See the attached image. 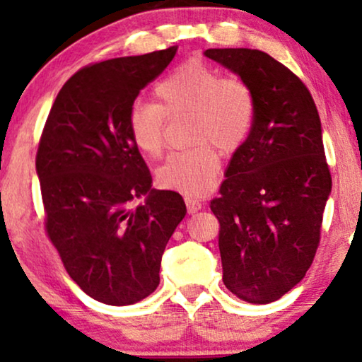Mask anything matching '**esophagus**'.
<instances>
[{
    "label": "esophagus",
    "mask_w": 362,
    "mask_h": 362,
    "mask_svg": "<svg viewBox=\"0 0 362 362\" xmlns=\"http://www.w3.org/2000/svg\"><path fill=\"white\" fill-rule=\"evenodd\" d=\"M185 205L188 213H197L198 210H202V202L197 200V198H185Z\"/></svg>",
    "instance_id": "1"
}]
</instances>
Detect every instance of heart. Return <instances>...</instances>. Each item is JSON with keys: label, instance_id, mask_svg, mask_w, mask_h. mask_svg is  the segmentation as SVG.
I'll return each mask as SVG.
<instances>
[{"label": "heart", "instance_id": "b5f03b06", "mask_svg": "<svg viewBox=\"0 0 362 362\" xmlns=\"http://www.w3.org/2000/svg\"><path fill=\"white\" fill-rule=\"evenodd\" d=\"M156 103L137 101L128 115V129L137 149L157 159L165 146L167 116L193 115L192 151L174 152L159 169L160 185L185 197H202L215 185L221 154H233L246 142L256 119V96L239 77L190 59L177 65L154 88Z\"/></svg>", "mask_w": 362, "mask_h": 362}]
</instances>
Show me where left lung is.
<instances>
[{
    "mask_svg": "<svg viewBox=\"0 0 362 362\" xmlns=\"http://www.w3.org/2000/svg\"><path fill=\"white\" fill-rule=\"evenodd\" d=\"M208 59L246 80L256 119L233 154L220 197L223 282L249 303L276 302L312 266L332 193L318 110L302 80L256 49H208Z\"/></svg>",
    "mask_w": 362,
    "mask_h": 362,
    "instance_id": "left-lung-1",
    "label": "left lung"
}]
</instances>
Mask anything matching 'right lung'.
<instances>
[{
    "label": "right lung",
    "mask_w": 362,
    "mask_h": 362,
    "mask_svg": "<svg viewBox=\"0 0 362 362\" xmlns=\"http://www.w3.org/2000/svg\"><path fill=\"white\" fill-rule=\"evenodd\" d=\"M175 52L177 45L80 69L59 91L39 141L45 231L72 281L106 305L154 292L162 254L187 213L179 193L151 188L128 129L139 91Z\"/></svg>",
    "instance_id": "right-lung-1"
}]
</instances>
